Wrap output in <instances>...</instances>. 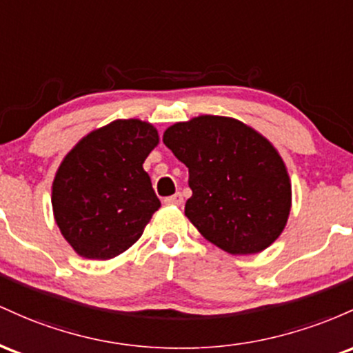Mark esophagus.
I'll return each instance as SVG.
<instances>
[{"label": "esophagus", "instance_id": "esophagus-1", "mask_svg": "<svg viewBox=\"0 0 353 353\" xmlns=\"http://www.w3.org/2000/svg\"><path fill=\"white\" fill-rule=\"evenodd\" d=\"M165 203H168V205H181V203H183V195H181V193H175V195H172V196H166L165 198Z\"/></svg>", "mask_w": 353, "mask_h": 353}]
</instances>
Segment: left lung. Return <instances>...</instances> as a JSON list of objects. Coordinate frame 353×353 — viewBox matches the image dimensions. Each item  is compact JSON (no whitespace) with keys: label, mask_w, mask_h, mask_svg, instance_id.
Listing matches in <instances>:
<instances>
[{"label":"left lung","mask_w":353,"mask_h":353,"mask_svg":"<svg viewBox=\"0 0 353 353\" xmlns=\"http://www.w3.org/2000/svg\"><path fill=\"white\" fill-rule=\"evenodd\" d=\"M163 143L187 165L193 195L185 215L205 239L232 255L259 253L279 239L292 187L267 138L239 120L205 114L170 126Z\"/></svg>","instance_id":"left-lung-1"}]
</instances>
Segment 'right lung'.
I'll use <instances>...</instances> for the list:
<instances>
[{
	"label": "right lung",
	"mask_w": 353,
	"mask_h": 353,
	"mask_svg": "<svg viewBox=\"0 0 353 353\" xmlns=\"http://www.w3.org/2000/svg\"><path fill=\"white\" fill-rule=\"evenodd\" d=\"M158 132L140 120H117L94 130L59 165L53 181L54 220L85 259L108 260L141 236L160 208L143 161Z\"/></svg>",
	"instance_id": "obj_1"
}]
</instances>
